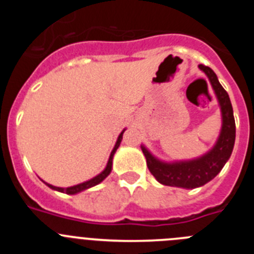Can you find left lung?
<instances>
[{
	"instance_id": "8db88e82",
	"label": "left lung",
	"mask_w": 254,
	"mask_h": 254,
	"mask_svg": "<svg viewBox=\"0 0 254 254\" xmlns=\"http://www.w3.org/2000/svg\"><path fill=\"white\" fill-rule=\"evenodd\" d=\"M198 67L207 75L217 96L220 108H221L223 127H221L219 140H217L216 145L201 158L172 164L158 160L142 146V152L146 158L147 168L152 176L156 178V181L160 182L161 185L182 188H196L206 185L223 169V167L232 155L233 147H234L235 121L228 93L221 86L217 80V76L210 67L205 66V64H199Z\"/></svg>"
}]
</instances>
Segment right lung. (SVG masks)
Returning <instances> with one entry per match:
<instances>
[{
    "label": "right lung",
    "mask_w": 254,
    "mask_h": 254,
    "mask_svg": "<svg viewBox=\"0 0 254 254\" xmlns=\"http://www.w3.org/2000/svg\"><path fill=\"white\" fill-rule=\"evenodd\" d=\"M123 132H125V131H122V133H121L120 136H118V140H117L116 146H114V149L112 150L111 156H109V160H108L107 167H105V169L103 170V172L100 173V174H98V176H96V177H94V178L90 179V181L84 182V183H80V185L72 186V187H68V188L55 187V186L48 185V183H46V185L48 186L49 188H52V190H58V192H64V193H67V194H75V193H78V192H81V190H87V188L94 187V186L99 185L100 182L104 181V179L107 178L108 176H109V173L112 172V160H113V155H114V152H116V150L118 149V146H120L121 141H122Z\"/></svg>",
    "instance_id": "right-lung-1"
}]
</instances>
